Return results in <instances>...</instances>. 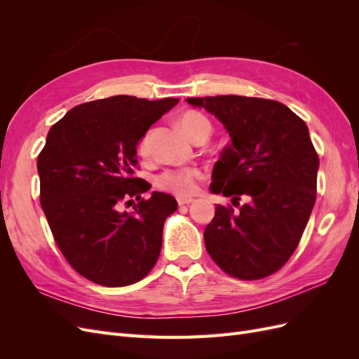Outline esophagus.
Returning a JSON list of instances; mask_svg holds the SVG:
<instances>
[{"label": "esophagus", "instance_id": "esophagus-1", "mask_svg": "<svg viewBox=\"0 0 359 359\" xmlns=\"http://www.w3.org/2000/svg\"><path fill=\"white\" fill-rule=\"evenodd\" d=\"M177 202H178V205H189V203L193 202V199L191 198H181V196H178Z\"/></svg>", "mask_w": 359, "mask_h": 359}]
</instances>
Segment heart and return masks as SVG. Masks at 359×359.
<instances>
[{"instance_id":"heart-1","label":"heart","mask_w":359,"mask_h":359,"mask_svg":"<svg viewBox=\"0 0 359 359\" xmlns=\"http://www.w3.org/2000/svg\"><path fill=\"white\" fill-rule=\"evenodd\" d=\"M184 133L190 139H194L203 132L211 133V123L208 118L196 111H187L180 116L178 121ZM149 132H147L139 140V154L147 156L149 151ZM203 178V172L198 168H181V169H166L156 177V186L160 190L177 194V196H191L198 191L199 181Z\"/></svg>"}]
</instances>
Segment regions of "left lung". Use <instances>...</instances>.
<instances>
[{
  "label": "left lung",
  "mask_w": 359,
  "mask_h": 359,
  "mask_svg": "<svg viewBox=\"0 0 359 359\" xmlns=\"http://www.w3.org/2000/svg\"><path fill=\"white\" fill-rule=\"evenodd\" d=\"M187 102L214 114L232 144L212 170V193H223L233 210L215 206L206 226V252L227 276L265 278L295 252L316 202L319 156L309 128L287 106L244 95L190 97ZM240 205V203H238Z\"/></svg>",
  "instance_id": "left-lung-1"
}]
</instances>
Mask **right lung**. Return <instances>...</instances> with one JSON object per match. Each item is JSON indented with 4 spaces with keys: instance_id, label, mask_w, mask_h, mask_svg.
Wrapping results in <instances>:
<instances>
[{
    "instance_id": "add662e5",
    "label": "right lung",
    "mask_w": 359,
    "mask_h": 359,
    "mask_svg": "<svg viewBox=\"0 0 359 359\" xmlns=\"http://www.w3.org/2000/svg\"><path fill=\"white\" fill-rule=\"evenodd\" d=\"M178 99L114 95L73 107L49 130L37 157L40 203L62 256L93 283L121 287L156 265L163 224L178 208L166 193L140 194L136 147ZM136 198L132 213L121 211Z\"/></svg>"
}]
</instances>
